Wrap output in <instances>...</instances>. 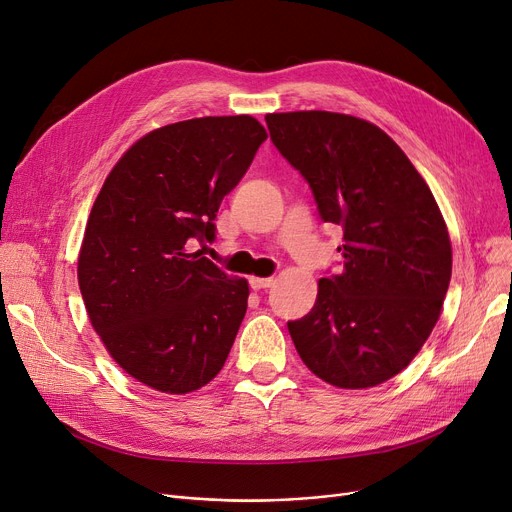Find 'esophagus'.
I'll return each mask as SVG.
<instances>
[{
    "label": "esophagus",
    "instance_id": "obj_1",
    "mask_svg": "<svg viewBox=\"0 0 512 512\" xmlns=\"http://www.w3.org/2000/svg\"><path fill=\"white\" fill-rule=\"evenodd\" d=\"M274 284V278H251L249 286L253 290H261V288H270Z\"/></svg>",
    "mask_w": 512,
    "mask_h": 512
}]
</instances>
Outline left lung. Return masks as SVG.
Returning a JSON list of instances; mask_svg holds the SVG:
<instances>
[{"instance_id": "1", "label": "left lung", "mask_w": 512, "mask_h": 512, "mask_svg": "<svg viewBox=\"0 0 512 512\" xmlns=\"http://www.w3.org/2000/svg\"><path fill=\"white\" fill-rule=\"evenodd\" d=\"M272 143L309 182L324 222L342 226V272L288 321L324 382L359 390L405 369L432 334L452 274L440 207L409 157L375 124L334 112L267 114Z\"/></svg>"}]
</instances>
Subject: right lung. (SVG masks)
Segmentation results:
<instances>
[{
  "mask_svg": "<svg viewBox=\"0 0 512 512\" xmlns=\"http://www.w3.org/2000/svg\"><path fill=\"white\" fill-rule=\"evenodd\" d=\"M265 139L251 116L161 126L120 157L93 203L80 294L107 353L153 390H199L228 359L249 284L186 245L215 238L222 199Z\"/></svg>",
  "mask_w": 512,
  "mask_h": 512,
  "instance_id": "obj_1",
  "label": "right lung"
}]
</instances>
